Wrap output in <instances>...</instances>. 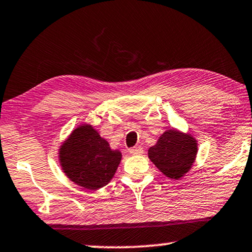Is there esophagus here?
I'll list each match as a JSON object with an SVG mask.
<instances>
[{"label":"esophagus","instance_id":"obj_1","mask_svg":"<svg viewBox=\"0 0 252 252\" xmlns=\"http://www.w3.org/2000/svg\"><path fill=\"white\" fill-rule=\"evenodd\" d=\"M129 152L131 155H141V154L144 153V149H142L141 147H133V148H131Z\"/></svg>","mask_w":252,"mask_h":252}]
</instances>
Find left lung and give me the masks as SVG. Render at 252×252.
I'll return each mask as SVG.
<instances>
[{
    "instance_id": "1",
    "label": "left lung",
    "mask_w": 252,
    "mask_h": 252,
    "mask_svg": "<svg viewBox=\"0 0 252 252\" xmlns=\"http://www.w3.org/2000/svg\"><path fill=\"white\" fill-rule=\"evenodd\" d=\"M197 153L198 142L192 134L170 129L148 149V157L165 176L180 180L191 170Z\"/></svg>"
}]
</instances>
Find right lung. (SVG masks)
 I'll return each mask as SVG.
<instances>
[{
    "instance_id": "add662e5",
    "label": "right lung",
    "mask_w": 252,
    "mask_h": 252,
    "mask_svg": "<svg viewBox=\"0 0 252 252\" xmlns=\"http://www.w3.org/2000/svg\"><path fill=\"white\" fill-rule=\"evenodd\" d=\"M62 171L71 181L87 190H98L113 179L122 154L112 149L92 125L78 126L59 149Z\"/></svg>"
}]
</instances>
